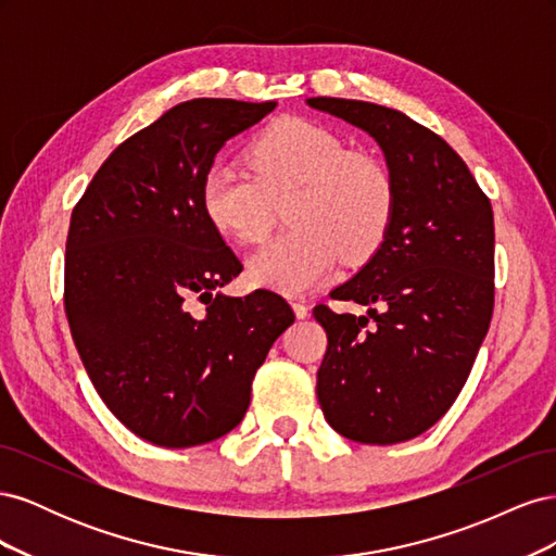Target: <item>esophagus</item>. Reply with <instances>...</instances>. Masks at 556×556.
<instances>
[{
	"label": "esophagus",
	"instance_id": "obj_1",
	"mask_svg": "<svg viewBox=\"0 0 556 556\" xmlns=\"http://www.w3.org/2000/svg\"><path fill=\"white\" fill-rule=\"evenodd\" d=\"M292 308H294V315H296L299 319L308 317V306L304 304V301H292Z\"/></svg>",
	"mask_w": 556,
	"mask_h": 556
}]
</instances>
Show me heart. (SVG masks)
<instances>
[{"label": "heart", "mask_w": 556, "mask_h": 556, "mask_svg": "<svg viewBox=\"0 0 556 556\" xmlns=\"http://www.w3.org/2000/svg\"><path fill=\"white\" fill-rule=\"evenodd\" d=\"M252 177L215 164L201 180L206 220L237 243H260L271 227V197L294 190L292 229L248 262L250 280L282 294H301L343 257L362 264L380 248L394 213V180L366 153L345 150L341 137L306 117H282L252 139Z\"/></svg>", "instance_id": "1"}]
</instances>
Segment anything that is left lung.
<instances>
[{"label":"left lung","instance_id":"8db88e82","mask_svg":"<svg viewBox=\"0 0 556 556\" xmlns=\"http://www.w3.org/2000/svg\"><path fill=\"white\" fill-rule=\"evenodd\" d=\"M306 104L374 137L394 180L380 248L331 292L366 315L313 308L329 341L317 368L319 408L350 441H410L459 396L490 329L492 204L464 160L406 113L336 97Z\"/></svg>","mask_w":556,"mask_h":556}]
</instances>
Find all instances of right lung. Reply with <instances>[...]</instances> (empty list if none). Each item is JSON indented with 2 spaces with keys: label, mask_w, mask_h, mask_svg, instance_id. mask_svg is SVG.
Returning <instances> with one entry per match:
<instances>
[{
  "label": "right lung",
  "mask_w": 556,
  "mask_h": 556,
  "mask_svg": "<svg viewBox=\"0 0 556 556\" xmlns=\"http://www.w3.org/2000/svg\"><path fill=\"white\" fill-rule=\"evenodd\" d=\"M276 102L190 99L117 146L72 213L64 311L97 394L139 439L211 443L237 427L250 387L294 323L268 290L227 296L243 271L201 211L220 148Z\"/></svg>",
  "instance_id": "right-lung-1"
}]
</instances>
